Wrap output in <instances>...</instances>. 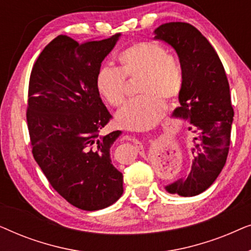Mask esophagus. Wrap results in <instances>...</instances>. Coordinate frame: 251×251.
Returning a JSON list of instances; mask_svg holds the SVG:
<instances>
[{
  "label": "esophagus",
  "mask_w": 251,
  "mask_h": 251,
  "mask_svg": "<svg viewBox=\"0 0 251 251\" xmlns=\"http://www.w3.org/2000/svg\"><path fill=\"white\" fill-rule=\"evenodd\" d=\"M132 142L137 146V149H139V150L143 149V144H142V142H140V140H138L137 138H133Z\"/></svg>",
  "instance_id": "esophagus-1"
}]
</instances>
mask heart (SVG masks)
<instances>
[{
	"label": "heart",
	"instance_id": "obj_1",
	"mask_svg": "<svg viewBox=\"0 0 251 251\" xmlns=\"http://www.w3.org/2000/svg\"><path fill=\"white\" fill-rule=\"evenodd\" d=\"M119 67L102 66L95 77L97 94L108 105L118 107L126 99L125 78L139 77L140 96L116 113L119 126L130 130H147L162 118L163 99L173 101L180 95L184 83L183 67L176 57L168 54L156 42L144 41L132 44L118 56Z\"/></svg>",
	"mask_w": 251,
	"mask_h": 251
}]
</instances>
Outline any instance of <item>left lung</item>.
I'll use <instances>...</instances> for the list:
<instances>
[{
  "label": "left lung",
  "instance_id": "left-lung-1",
  "mask_svg": "<svg viewBox=\"0 0 251 251\" xmlns=\"http://www.w3.org/2000/svg\"><path fill=\"white\" fill-rule=\"evenodd\" d=\"M154 40L175 49L183 67L179 106L171 118L190 122L192 167L187 176L164 186L170 194L195 197L212 185L227 159L234 118L225 70L208 40L187 23H166Z\"/></svg>",
  "mask_w": 251,
  "mask_h": 251
}]
</instances>
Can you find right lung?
Masks as SVG:
<instances>
[{
    "instance_id": "1",
    "label": "right lung",
    "mask_w": 251,
    "mask_h": 251,
    "mask_svg": "<svg viewBox=\"0 0 251 251\" xmlns=\"http://www.w3.org/2000/svg\"><path fill=\"white\" fill-rule=\"evenodd\" d=\"M121 34L78 44L59 35L44 48L30 73L27 125L33 156L54 190L82 210L114 203L123 175L111 147L121 135H100L112 118L95 77Z\"/></svg>"
}]
</instances>
